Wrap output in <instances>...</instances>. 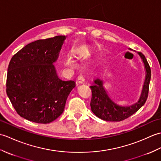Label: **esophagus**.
<instances>
[{
  "label": "esophagus",
  "instance_id": "34e87169",
  "mask_svg": "<svg viewBox=\"0 0 161 161\" xmlns=\"http://www.w3.org/2000/svg\"><path fill=\"white\" fill-rule=\"evenodd\" d=\"M77 81L80 84H83L85 81V78L82 75H80L77 77Z\"/></svg>",
  "mask_w": 161,
  "mask_h": 161
}]
</instances>
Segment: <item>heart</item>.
I'll return each instance as SVG.
<instances>
[{"instance_id": "1", "label": "heart", "mask_w": 161, "mask_h": 161, "mask_svg": "<svg viewBox=\"0 0 161 161\" xmlns=\"http://www.w3.org/2000/svg\"><path fill=\"white\" fill-rule=\"evenodd\" d=\"M66 64L68 66H72L74 65V61L71 57H68L66 60Z\"/></svg>"}]
</instances>
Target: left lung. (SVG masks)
Returning <instances> with one entry per match:
<instances>
[{"mask_svg":"<svg viewBox=\"0 0 161 161\" xmlns=\"http://www.w3.org/2000/svg\"><path fill=\"white\" fill-rule=\"evenodd\" d=\"M129 50H132L129 48ZM136 52V51H134ZM144 64L145 78L138 100L132 104L120 105L113 100L104 86L102 78L97 77L93 80L90 88L92 91L91 101V111L93 114L103 120L119 122L129 118L139 110L147 99L149 86L151 79V69L145 55L141 53H136Z\"/></svg>","mask_w":161,"mask_h":161,"instance_id":"1","label":"left lung"}]
</instances>
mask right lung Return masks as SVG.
<instances>
[{"label": "right lung", "instance_id": "obj_1", "mask_svg": "<svg viewBox=\"0 0 161 161\" xmlns=\"http://www.w3.org/2000/svg\"><path fill=\"white\" fill-rule=\"evenodd\" d=\"M66 36L37 40L19 50L9 64L6 92L20 117L47 124L62 114L76 86L58 76L57 61Z\"/></svg>", "mask_w": 161, "mask_h": 161}]
</instances>
